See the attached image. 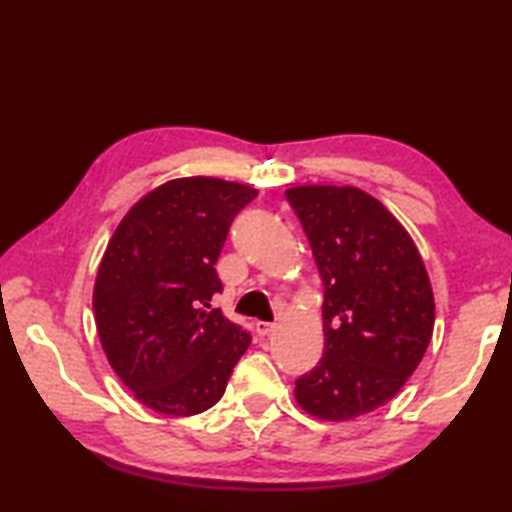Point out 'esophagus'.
I'll return each instance as SVG.
<instances>
[{
	"mask_svg": "<svg viewBox=\"0 0 512 512\" xmlns=\"http://www.w3.org/2000/svg\"><path fill=\"white\" fill-rule=\"evenodd\" d=\"M255 329H257L259 336H268L271 332H275V323H266V320H257Z\"/></svg>",
	"mask_w": 512,
	"mask_h": 512,
	"instance_id": "obj_1",
	"label": "esophagus"
}]
</instances>
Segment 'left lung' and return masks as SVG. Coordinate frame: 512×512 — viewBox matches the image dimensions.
I'll return each instance as SVG.
<instances>
[{
    "label": "left lung",
    "instance_id": "8db88e82",
    "mask_svg": "<svg viewBox=\"0 0 512 512\" xmlns=\"http://www.w3.org/2000/svg\"><path fill=\"white\" fill-rule=\"evenodd\" d=\"M323 280V359L296 381V402L343 422L400 393L436 320L431 282L409 232L359 187L287 189Z\"/></svg>",
    "mask_w": 512,
    "mask_h": 512
}]
</instances>
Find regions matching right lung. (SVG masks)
I'll use <instances>...</instances> for the list:
<instances>
[{"label": "right lung", "mask_w": 512, "mask_h": 512, "mask_svg": "<svg viewBox=\"0 0 512 512\" xmlns=\"http://www.w3.org/2000/svg\"><path fill=\"white\" fill-rule=\"evenodd\" d=\"M255 187L169 180L142 196L110 237L92 307L112 370L144 406L196 415L221 400L250 334L210 309L216 259Z\"/></svg>", "instance_id": "add662e5"}]
</instances>
